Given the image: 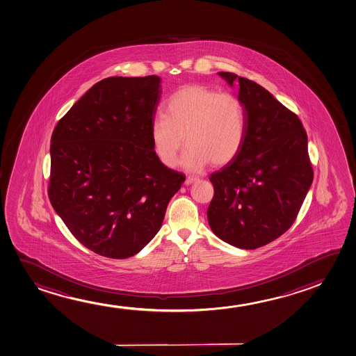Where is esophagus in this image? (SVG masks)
Wrapping results in <instances>:
<instances>
[{
    "label": "esophagus",
    "instance_id": "esophagus-1",
    "mask_svg": "<svg viewBox=\"0 0 356 356\" xmlns=\"http://www.w3.org/2000/svg\"><path fill=\"white\" fill-rule=\"evenodd\" d=\"M197 179H198V177H196V176H187L185 180V185H191V184H193L195 181H197Z\"/></svg>",
    "mask_w": 356,
    "mask_h": 356
}]
</instances>
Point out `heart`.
<instances>
[{"label":"heart","instance_id":"b5f03b06","mask_svg":"<svg viewBox=\"0 0 356 356\" xmlns=\"http://www.w3.org/2000/svg\"><path fill=\"white\" fill-rule=\"evenodd\" d=\"M166 116L152 121L150 139L161 164L172 168L188 145L181 164L197 171L213 163H230L243 149L248 116L241 99L214 88L190 84L179 88L166 102Z\"/></svg>","mask_w":356,"mask_h":356}]
</instances>
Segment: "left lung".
Returning a JSON list of instances; mask_svg holds the SVG:
<instances>
[{"label": "left lung", "instance_id": "left-lung-1", "mask_svg": "<svg viewBox=\"0 0 356 356\" xmlns=\"http://www.w3.org/2000/svg\"><path fill=\"white\" fill-rule=\"evenodd\" d=\"M218 74L230 86L238 82L248 134L236 158L209 177L214 196L207 217L222 241L254 250L283 235L298 217L314 180L307 134L298 115L259 84Z\"/></svg>", "mask_w": 356, "mask_h": 356}]
</instances>
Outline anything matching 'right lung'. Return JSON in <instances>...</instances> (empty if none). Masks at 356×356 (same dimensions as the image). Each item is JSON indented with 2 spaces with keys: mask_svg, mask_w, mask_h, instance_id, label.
<instances>
[{
  "mask_svg": "<svg viewBox=\"0 0 356 356\" xmlns=\"http://www.w3.org/2000/svg\"><path fill=\"white\" fill-rule=\"evenodd\" d=\"M160 82L105 78L52 132L50 202L73 236L104 257L124 259L145 248L185 181L152 145Z\"/></svg>",
  "mask_w": 356,
  "mask_h": 356,
  "instance_id": "right-lung-1",
  "label": "right lung"
}]
</instances>
